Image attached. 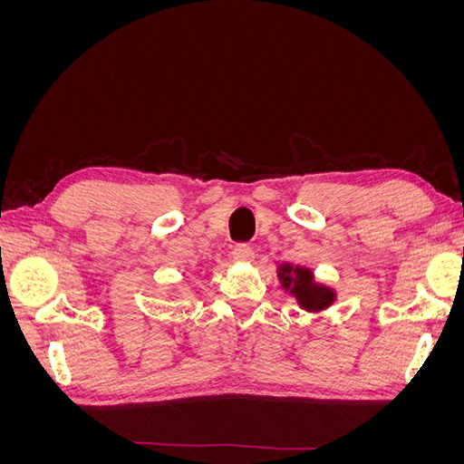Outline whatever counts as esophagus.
Segmentation results:
<instances>
[{
    "label": "esophagus",
    "mask_w": 464,
    "mask_h": 464,
    "mask_svg": "<svg viewBox=\"0 0 464 464\" xmlns=\"http://www.w3.org/2000/svg\"><path fill=\"white\" fill-rule=\"evenodd\" d=\"M232 257H234L236 263H251V261H254L256 254H254V249H251L249 246L240 244V246H236L232 249Z\"/></svg>",
    "instance_id": "1"
}]
</instances>
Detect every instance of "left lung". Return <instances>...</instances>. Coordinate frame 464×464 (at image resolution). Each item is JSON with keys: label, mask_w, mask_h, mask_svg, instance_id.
<instances>
[{"label": "left lung", "mask_w": 464, "mask_h": 464, "mask_svg": "<svg viewBox=\"0 0 464 464\" xmlns=\"http://www.w3.org/2000/svg\"><path fill=\"white\" fill-rule=\"evenodd\" d=\"M276 276L280 280V286L290 292V296L296 298L298 305L305 312L319 314L331 307L336 300V292L331 286L315 283L314 271L307 269V266L280 263Z\"/></svg>", "instance_id": "8db88e82"}]
</instances>
